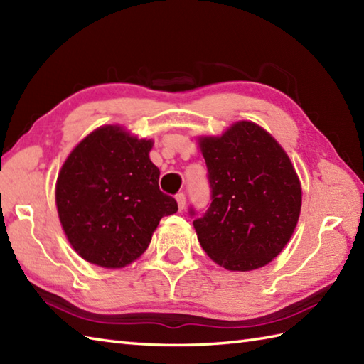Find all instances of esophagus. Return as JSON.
Listing matches in <instances>:
<instances>
[{
	"instance_id": "esophagus-1",
	"label": "esophagus",
	"mask_w": 364,
	"mask_h": 364,
	"mask_svg": "<svg viewBox=\"0 0 364 364\" xmlns=\"http://www.w3.org/2000/svg\"><path fill=\"white\" fill-rule=\"evenodd\" d=\"M175 198H176V203H178V208H180V211H183L184 206H186V196H184L183 192H178Z\"/></svg>"
}]
</instances>
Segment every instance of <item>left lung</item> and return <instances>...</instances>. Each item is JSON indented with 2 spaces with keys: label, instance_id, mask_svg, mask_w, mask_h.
Segmentation results:
<instances>
[{
  "label": "left lung",
  "instance_id": "left-lung-1",
  "mask_svg": "<svg viewBox=\"0 0 364 364\" xmlns=\"http://www.w3.org/2000/svg\"><path fill=\"white\" fill-rule=\"evenodd\" d=\"M211 203L191 206L198 242L228 270H253L280 253L297 225L301 189L288 154L267 131L237 122L220 137L200 139Z\"/></svg>",
  "mask_w": 364,
  "mask_h": 364
}]
</instances>
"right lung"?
<instances>
[{"mask_svg":"<svg viewBox=\"0 0 364 364\" xmlns=\"http://www.w3.org/2000/svg\"><path fill=\"white\" fill-rule=\"evenodd\" d=\"M151 141L120 127L95 129L60 168L56 205L63 228L81 258L115 269L146 250L176 200L159 189V168L149 158Z\"/></svg>","mask_w":364,"mask_h":364,"instance_id":"obj_1","label":"right lung"}]
</instances>
